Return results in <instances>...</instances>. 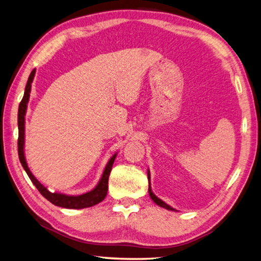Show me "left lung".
Returning <instances> with one entry per match:
<instances>
[{"label":"left lung","instance_id":"1","mask_svg":"<svg viewBox=\"0 0 261 261\" xmlns=\"http://www.w3.org/2000/svg\"><path fill=\"white\" fill-rule=\"evenodd\" d=\"M148 181H149V188H148V192H149V195H150V198L152 199V201H153L154 203H156L157 205H159V206H161V207H165V208L170 210V211H175L173 207L169 206L168 204H166L164 201H161L160 199H158L157 196L152 193L151 188H150V173H149V171H148Z\"/></svg>","mask_w":261,"mask_h":261}]
</instances>
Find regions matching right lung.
<instances>
[{"instance_id":"add662e5","label":"right lung","mask_w":261,"mask_h":261,"mask_svg":"<svg viewBox=\"0 0 261 261\" xmlns=\"http://www.w3.org/2000/svg\"><path fill=\"white\" fill-rule=\"evenodd\" d=\"M35 75V69L31 72L30 76H28L27 84L25 88L24 96L22 101L19 103L18 107V115H17V122H18V140H17V147H18V157L19 161L22 164L23 168L25 169L26 173L28 177L34 183V186L37 188L40 194L46 198L49 202L60 207H66V208H86L93 206L95 204L102 202L105 196L108 194V188H109V177L112 170V166L114 164V160L116 158V153L113 157L110 159L107 167L104 169V172L102 174L101 180L98 181L97 186L88 193H84L81 195H66L61 193H51L50 191L41 185V183L34 177L33 173L31 172L30 168H28L26 164V159L24 156V132H25V114H26V109H27V103L30 100V93H31V88H32V82Z\"/></svg>"}]
</instances>
